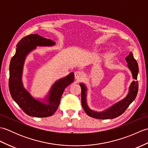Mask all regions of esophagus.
I'll list each match as a JSON object with an SVG mask.
<instances>
[{
  "label": "esophagus",
  "mask_w": 148,
  "mask_h": 148,
  "mask_svg": "<svg viewBox=\"0 0 148 148\" xmlns=\"http://www.w3.org/2000/svg\"><path fill=\"white\" fill-rule=\"evenodd\" d=\"M74 75H75V78H76V79L78 81L82 79V78L83 77V72L82 71H77L75 72Z\"/></svg>",
  "instance_id": "esophagus-1"
}]
</instances>
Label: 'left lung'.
Returning a JSON list of instances; mask_svg holds the SVG:
<instances>
[{
	"instance_id": "left-lung-1",
	"label": "left lung",
	"mask_w": 148,
	"mask_h": 148,
	"mask_svg": "<svg viewBox=\"0 0 148 148\" xmlns=\"http://www.w3.org/2000/svg\"><path fill=\"white\" fill-rule=\"evenodd\" d=\"M126 61L128 64V67L132 74L134 79H137V75L139 72V67L136 60L134 58L133 54L131 52L129 55L126 57ZM81 88V104H82L84 111L90 117L97 119H113L120 116L123 113L130 103L136 99L139 88L138 81H132L129 88V92L125 98L120 102L116 103L111 108L106 109L103 112H96L90 109L86 103V87L83 83H80Z\"/></svg>"
}]
</instances>
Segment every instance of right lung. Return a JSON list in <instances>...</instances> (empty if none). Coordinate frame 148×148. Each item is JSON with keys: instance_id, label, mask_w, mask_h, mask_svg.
Segmentation results:
<instances>
[{"instance_id": "1", "label": "right lung", "mask_w": 148, "mask_h": 148, "mask_svg": "<svg viewBox=\"0 0 148 148\" xmlns=\"http://www.w3.org/2000/svg\"><path fill=\"white\" fill-rule=\"evenodd\" d=\"M55 45L52 40L38 34H30L22 38L16 45L15 55L9 65V88L12 98L27 115L33 117L45 118L51 116L57 110L63 93L66 87L74 79L71 72L67 76L56 81L46 98L47 103L33 98L25 88L21 77L25 60L29 53L37 46H51Z\"/></svg>"}]
</instances>
